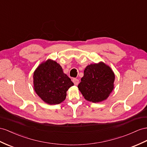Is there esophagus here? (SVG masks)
Here are the masks:
<instances>
[{"mask_svg":"<svg viewBox=\"0 0 147 147\" xmlns=\"http://www.w3.org/2000/svg\"><path fill=\"white\" fill-rule=\"evenodd\" d=\"M73 82H74V85H76V86L78 85L79 82H80V81H79V80H78V79H76V78L73 79Z\"/></svg>","mask_w":147,"mask_h":147,"instance_id":"obj_1","label":"esophagus"}]
</instances>
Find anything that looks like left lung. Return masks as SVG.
<instances>
[{"label": "left lung", "mask_w": 147, "mask_h": 147, "mask_svg": "<svg viewBox=\"0 0 147 147\" xmlns=\"http://www.w3.org/2000/svg\"><path fill=\"white\" fill-rule=\"evenodd\" d=\"M78 88L84 99L94 103L106 100L114 88L115 74L106 64L100 61L86 67Z\"/></svg>", "instance_id": "8db88e82"}]
</instances>
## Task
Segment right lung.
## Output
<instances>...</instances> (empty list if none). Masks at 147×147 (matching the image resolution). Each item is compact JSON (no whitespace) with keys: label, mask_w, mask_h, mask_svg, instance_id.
Returning <instances> with one entry per match:
<instances>
[{"label":"right lung","mask_w":147,"mask_h":147,"mask_svg":"<svg viewBox=\"0 0 147 147\" xmlns=\"http://www.w3.org/2000/svg\"><path fill=\"white\" fill-rule=\"evenodd\" d=\"M73 85L59 64L51 59L41 63L33 73V88L48 104L61 103L66 99L67 91Z\"/></svg>","instance_id":"obj_1"}]
</instances>
